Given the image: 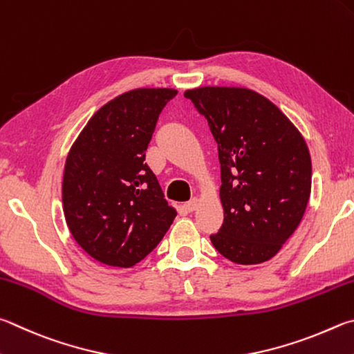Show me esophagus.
Returning a JSON list of instances; mask_svg holds the SVG:
<instances>
[{
	"mask_svg": "<svg viewBox=\"0 0 354 354\" xmlns=\"http://www.w3.org/2000/svg\"><path fill=\"white\" fill-rule=\"evenodd\" d=\"M198 205H199V199L194 198V199H190V201H187V203L184 204V209L187 210V212H194V210H196Z\"/></svg>",
	"mask_w": 354,
	"mask_h": 354,
	"instance_id": "1",
	"label": "esophagus"
}]
</instances>
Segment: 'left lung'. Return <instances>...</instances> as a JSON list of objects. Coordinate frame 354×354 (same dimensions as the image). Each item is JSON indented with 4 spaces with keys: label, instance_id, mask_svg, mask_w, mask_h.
<instances>
[{
    "label": "left lung",
    "instance_id": "8db88e82",
    "mask_svg": "<svg viewBox=\"0 0 354 354\" xmlns=\"http://www.w3.org/2000/svg\"><path fill=\"white\" fill-rule=\"evenodd\" d=\"M218 144L224 221L210 235L236 265H259L283 248L311 194V156L301 133L277 105L254 89H185Z\"/></svg>",
    "mask_w": 354,
    "mask_h": 354
}]
</instances>
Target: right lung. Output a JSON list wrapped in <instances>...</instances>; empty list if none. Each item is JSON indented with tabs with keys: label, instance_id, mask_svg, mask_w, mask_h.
I'll return each mask as SVG.
<instances>
[{
	"label": "right lung",
	"instance_id": "1",
	"mask_svg": "<svg viewBox=\"0 0 354 354\" xmlns=\"http://www.w3.org/2000/svg\"><path fill=\"white\" fill-rule=\"evenodd\" d=\"M173 88H138L108 102L68 153L63 214L79 246L104 265L131 268L162 240L176 216L145 160Z\"/></svg>",
	"mask_w": 354,
	"mask_h": 354
}]
</instances>
